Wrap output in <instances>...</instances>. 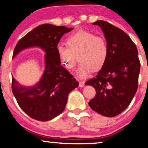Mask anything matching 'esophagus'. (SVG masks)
<instances>
[{
  "label": "esophagus",
  "mask_w": 148,
  "mask_h": 148,
  "mask_svg": "<svg viewBox=\"0 0 148 148\" xmlns=\"http://www.w3.org/2000/svg\"><path fill=\"white\" fill-rule=\"evenodd\" d=\"M85 86V82L83 81H80L79 82V86L80 87H84Z\"/></svg>",
  "instance_id": "obj_1"
}]
</instances>
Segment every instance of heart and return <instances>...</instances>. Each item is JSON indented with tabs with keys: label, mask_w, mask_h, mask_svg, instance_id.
Segmentation results:
<instances>
[{
	"label": "heart",
	"mask_w": 148,
	"mask_h": 148,
	"mask_svg": "<svg viewBox=\"0 0 148 148\" xmlns=\"http://www.w3.org/2000/svg\"><path fill=\"white\" fill-rule=\"evenodd\" d=\"M57 51L62 66L72 71L76 66L77 56L80 63L76 75L86 78L92 71L103 68L108 57V46L105 39L86 31L74 32L67 37L66 44L59 43Z\"/></svg>",
	"instance_id": "1"
}]
</instances>
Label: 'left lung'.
Listing matches in <instances>:
<instances>
[{"label": "left lung", "mask_w": 148, "mask_h": 148, "mask_svg": "<svg viewBox=\"0 0 148 148\" xmlns=\"http://www.w3.org/2000/svg\"><path fill=\"white\" fill-rule=\"evenodd\" d=\"M92 25L101 28L109 53L106 64L96 77L85 83L96 90L89 105L97 113L112 117L129 106L137 91L140 69L138 50L121 29L102 20Z\"/></svg>", "instance_id": "left-lung-1"}]
</instances>
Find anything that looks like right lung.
<instances>
[{
    "mask_svg": "<svg viewBox=\"0 0 148 148\" xmlns=\"http://www.w3.org/2000/svg\"><path fill=\"white\" fill-rule=\"evenodd\" d=\"M74 28L43 24L20 39L15 47L13 58L30 47L44 50V71L39 82L24 86L12 77V89L19 107L32 119L51 120L61 114L66 106L69 92L78 86V82L61 65L57 45L63 35Z\"/></svg>",
    "mask_w": 148,
    "mask_h": 148,
    "instance_id": "right-lung-1",
    "label": "right lung"
}]
</instances>
